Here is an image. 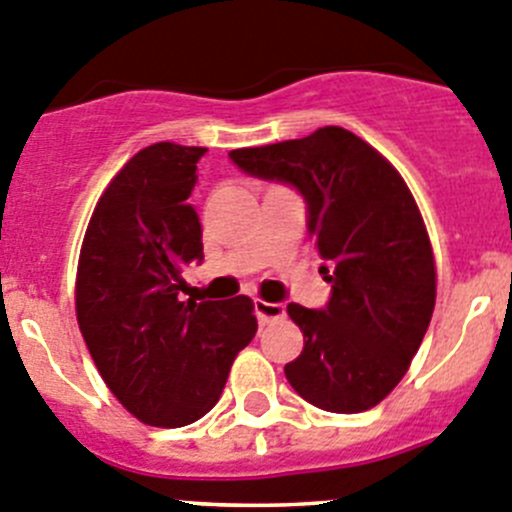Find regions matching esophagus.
Returning a JSON list of instances; mask_svg holds the SVG:
<instances>
[{"mask_svg": "<svg viewBox=\"0 0 512 512\" xmlns=\"http://www.w3.org/2000/svg\"><path fill=\"white\" fill-rule=\"evenodd\" d=\"M253 309H256V316H259L261 324H269V321L284 319V316H286L284 304H271V301L256 299V301H253Z\"/></svg>", "mask_w": 512, "mask_h": 512, "instance_id": "34e87169", "label": "esophagus"}]
</instances>
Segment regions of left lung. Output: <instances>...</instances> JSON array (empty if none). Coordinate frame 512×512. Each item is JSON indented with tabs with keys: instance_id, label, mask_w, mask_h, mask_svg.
<instances>
[{
	"instance_id": "obj_1",
	"label": "left lung",
	"mask_w": 512,
	"mask_h": 512,
	"mask_svg": "<svg viewBox=\"0 0 512 512\" xmlns=\"http://www.w3.org/2000/svg\"><path fill=\"white\" fill-rule=\"evenodd\" d=\"M228 158L304 196L319 271L332 284L324 309L286 306L304 332V349L284 367L289 384L326 412L379 405L410 369L435 309L430 236L407 183L337 125Z\"/></svg>"
}]
</instances>
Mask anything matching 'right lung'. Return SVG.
I'll return each instance as SVG.
<instances>
[{
    "instance_id": "add662e5",
    "label": "right lung",
    "mask_w": 512,
    "mask_h": 512,
    "mask_svg": "<svg viewBox=\"0 0 512 512\" xmlns=\"http://www.w3.org/2000/svg\"><path fill=\"white\" fill-rule=\"evenodd\" d=\"M206 148L155 143L97 201L77 264V324L120 405L153 427L201 420L259 324L253 301H180L203 231L188 203Z\"/></svg>"
}]
</instances>
